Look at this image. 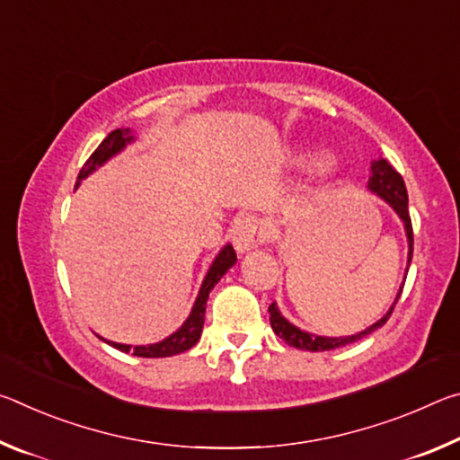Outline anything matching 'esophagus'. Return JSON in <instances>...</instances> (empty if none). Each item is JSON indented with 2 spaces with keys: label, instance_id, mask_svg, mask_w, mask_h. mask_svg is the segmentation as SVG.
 <instances>
[{
  "label": "esophagus",
  "instance_id": "1",
  "mask_svg": "<svg viewBox=\"0 0 460 460\" xmlns=\"http://www.w3.org/2000/svg\"><path fill=\"white\" fill-rule=\"evenodd\" d=\"M231 239H233V245L237 249V253H245L249 249H253L258 245V239H260L258 219H255L253 215L237 217L231 229Z\"/></svg>",
  "mask_w": 460,
  "mask_h": 460
}]
</instances>
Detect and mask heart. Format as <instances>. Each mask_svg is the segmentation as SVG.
I'll return each mask as SVG.
<instances>
[{"mask_svg": "<svg viewBox=\"0 0 460 460\" xmlns=\"http://www.w3.org/2000/svg\"><path fill=\"white\" fill-rule=\"evenodd\" d=\"M314 166H316V172L323 178H329L332 174V160L326 158V155H318Z\"/></svg>", "mask_w": 460, "mask_h": 460, "instance_id": "1", "label": "heart"}]
</instances>
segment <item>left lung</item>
Wrapping results in <instances>:
<instances>
[{"instance_id":"8db88e82","label":"left lung","mask_w":460,"mask_h":460,"mask_svg":"<svg viewBox=\"0 0 460 460\" xmlns=\"http://www.w3.org/2000/svg\"><path fill=\"white\" fill-rule=\"evenodd\" d=\"M369 189L373 192H377L384 200H387L389 205L394 207V211L400 215L403 225H406V235H408V243H410V255H408V266H410L411 252H414V231H411V219H410V211H408V190H406V184H403L402 174L392 164H389L387 160L373 162L371 176H369ZM402 288L398 292V298L402 294ZM398 298H395L392 308L387 310V314L381 318V321L371 324L369 329L351 334V337H314V334L296 329L294 324L288 323L286 318L278 313V306L274 305V302L270 305L268 313H270L271 329H274V332L286 342V345L296 347V349H305V351H331V349L351 345V342L367 337V334H371L373 331H377L379 326H384L387 323V318L392 316L395 305H398Z\"/></svg>"}]
</instances>
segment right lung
Masks as SVG:
<instances>
[{
    "mask_svg": "<svg viewBox=\"0 0 460 460\" xmlns=\"http://www.w3.org/2000/svg\"><path fill=\"white\" fill-rule=\"evenodd\" d=\"M128 142H131L129 129L111 131V134H109L103 139V142L99 144L97 150L89 155V160L84 162V166L81 168L79 178H76V181L81 182L83 178H87V174H91L97 166H101L103 162H107L113 154H118L119 150H123V146H126ZM79 182H76V184H79ZM235 261H237L235 249H233L231 245H225L223 252L217 255V260L213 261L211 270H208L205 282H202V286H200L199 298H197V302H194L190 316L186 318V323L181 326V329H178L174 334H170L168 339H164L162 342H155V345H147V347L119 345V342H109V341L107 342L111 347L119 349V351H123V353L131 351L137 357H147V359H154V357H170V355H178V353L189 351V349L197 345V341L200 339L202 324H205V308H207L208 292L213 290V286L219 282L225 271H227Z\"/></svg>",
    "mask_w": 460,
    "mask_h": 460,
    "instance_id": "right-lung-1",
    "label": "right lung"
}]
</instances>
